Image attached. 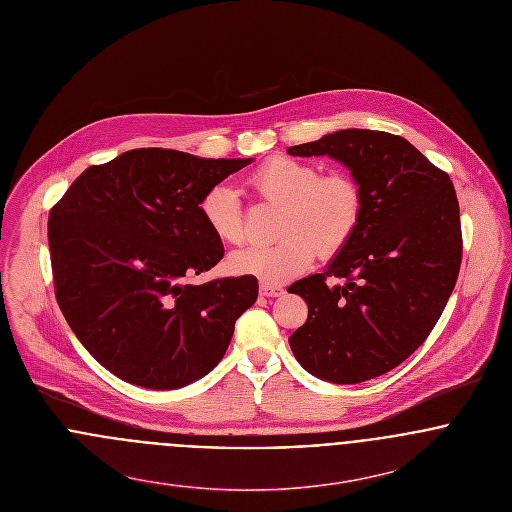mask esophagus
Masks as SVG:
<instances>
[{"mask_svg": "<svg viewBox=\"0 0 512 512\" xmlns=\"http://www.w3.org/2000/svg\"><path fill=\"white\" fill-rule=\"evenodd\" d=\"M284 293L286 290L282 286H274V284H266V282L260 284V295H264V297H280Z\"/></svg>", "mask_w": 512, "mask_h": 512, "instance_id": "esophagus-1", "label": "esophagus"}]
</instances>
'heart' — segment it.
Returning a JSON list of instances; mask_svg holds the SVG:
<instances>
[{
    "instance_id": "1",
    "label": "heart",
    "mask_w": 512,
    "mask_h": 512,
    "mask_svg": "<svg viewBox=\"0 0 512 512\" xmlns=\"http://www.w3.org/2000/svg\"><path fill=\"white\" fill-rule=\"evenodd\" d=\"M258 195L282 205L276 244H250L228 260L232 272L254 276L266 284H286L303 274L315 252L335 256L355 236L365 197L361 185L347 173H327L313 163L286 155L264 161L248 177ZM201 217L226 244L244 240V215L236 191L219 183L201 199Z\"/></svg>"
}]
</instances>
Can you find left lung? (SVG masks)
I'll use <instances>...</instances> for the list:
<instances>
[{
  "label": "left lung",
  "mask_w": 512,
  "mask_h": 512,
  "mask_svg": "<svg viewBox=\"0 0 512 512\" xmlns=\"http://www.w3.org/2000/svg\"><path fill=\"white\" fill-rule=\"evenodd\" d=\"M288 153L341 161L365 197L351 242L323 274L288 288L309 307L290 347L321 380L365 382L404 363L428 339L455 288L463 242L453 183L388 132L339 130ZM335 279L344 282L331 287Z\"/></svg>",
  "instance_id": "8db88e82"
}]
</instances>
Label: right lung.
I'll list each match as a JSON object with an SVG mask.
<instances>
[{
	"instance_id": "obj_1",
	"label": "right lung",
	"mask_w": 512,
	"mask_h": 512,
	"mask_svg": "<svg viewBox=\"0 0 512 512\" xmlns=\"http://www.w3.org/2000/svg\"><path fill=\"white\" fill-rule=\"evenodd\" d=\"M248 163L140 147L82 171L51 209L57 303L84 349L118 378L173 390L224 357L258 280L185 278L224 256L201 217L203 195Z\"/></svg>"
}]
</instances>
